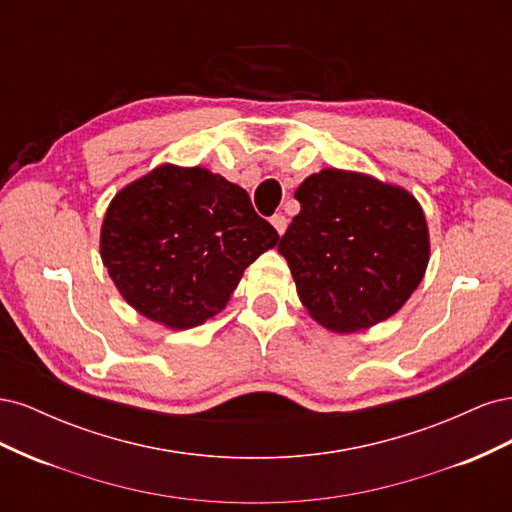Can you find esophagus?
Returning a JSON list of instances; mask_svg holds the SVG:
<instances>
[{"label": "esophagus", "mask_w": 512, "mask_h": 512, "mask_svg": "<svg viewBox=\"0 0 512 512\" xmlns=\"http://www.w3.org/2000/svg\"><path fill=\"white\" fill-rule=\"evenodd\" d=\"M271 224L277 230V235H284L286 228H288V218H286V215H282V213H275L273 218H271Z\"/></svg>", "instance_id": "obj_1"}]
</instances>
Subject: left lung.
<instances>
[{
	"label": "left lung",
	"instance_id": "obj_1",
	"mask_svg": "<svg viewBox=\"0 0 512 512\" xmlns=\"http://www.w3.org/2000/svg\"><path fill=\"white\" fill-rule=\"evenodd\" d=\"M301 211L277 245L322 327L361 331L393 316L421 284L429 237L406 190L329 168L294 192Z\"/></svg>",
	"mask_w": 512,
	"mask_h": 512
}]
</instances>
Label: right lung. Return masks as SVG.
<instances>
[{
	"mask_svg": "<svg viewBox=\"0 0 512 512\" xmlns=\"http://www.w3.org/2000/svg\"><path fill=\"white\" fill-rule=\"evenodd\" d=\"M277 239L239 185L166 164L113 198L100 252L134 309L170 329H192L222 312L245 267Z\"/></svg>",
	"mask_w": 512,
	"mask_h": 512,
	"instance_id": "right-lung-1",
	"label": "right lung"
}]
</instances>
